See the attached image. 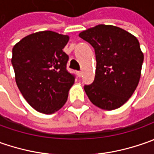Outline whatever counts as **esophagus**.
Here are the masks:
<instances>
[{
    "mask_svg": "<svg viewBox=\"0 0 154 154\" xmlns=\"http://www.w3.org/2000/svg\"><path fill=\"white\" fill-rule=\"evenodd\" d=\"M76 74H77V76H78V77H81V76H82V72H81V71H78Z\"/></svg>",
    "mask_w": 154,
    "mask_h": 154,
    "instance_id": "esophagus-1",
    "label": "esophagus"
}]
</instances>
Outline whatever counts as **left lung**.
<instances>
[{
    "instance_id": "1",
    "label": "left lung",
    "mask_w": 154,
    "mask_h": 154,
    "mask_svg": "<svg viewBox=\"0 0 154 154\" xmlns=\"http://www.w3.org/2000/svg\"><path fill=\"white\" fill-rule=\"evenodd\" d=\"M95 50L92 84L84 86L90 101L102 109L123 105L138 86L144 60L138 39L120 27L98 25L79 34Z\"/></svg>"
}]
</instances>
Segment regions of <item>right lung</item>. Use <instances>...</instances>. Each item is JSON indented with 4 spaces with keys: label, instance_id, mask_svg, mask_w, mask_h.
I'll use <instances>...</instances> for the list:
<instances>
[{
    "label": "right lung",
    "instance_id": "obj_1",
    "mask_svg": "<svg viewBox=\"0 0 154 154\" xmlns=\"http://www.w3.org/2000/svg\"><path fill=\"white\" fill-rule=\"evenodd\" d=\"M69 37L44 31L30 34L13 48L12 64L21 94L33 109L53 114L67 102L74 76L67 70L62 51Z\"/></svg>",
    "mask_w": 154,
    "mask_h": 154
}]
</instances>
